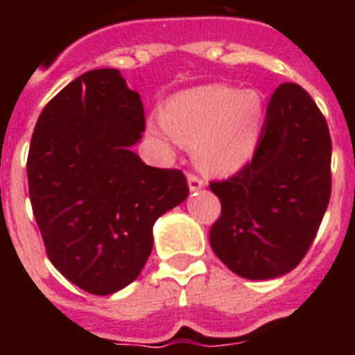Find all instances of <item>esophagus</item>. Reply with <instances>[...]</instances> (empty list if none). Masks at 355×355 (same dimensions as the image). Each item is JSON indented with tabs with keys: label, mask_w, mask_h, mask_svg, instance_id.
<instances>
[{
	"label": "esophagus",
	"mask_w": 355,
	"mask_h": 355,
	"mask_svg": "<svg viewBox=\"0 0 355 355\" xmlns=\"http://www.w3.org/2000/svg\"><path fill=\"white\" fill-rule=\"evenodd\" d=\"M188 187H190L192 192H197V190H200V188L205 187V180L199 178L197 174H193V172H190V174H188Z\"/></svg>",
	"instance_id": "esophagus-1"
}]
</instances>
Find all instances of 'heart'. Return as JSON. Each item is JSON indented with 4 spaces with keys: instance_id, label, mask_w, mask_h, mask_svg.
<instances>
[{
    "instance_id": "obj_1",
    "label": "heart",
    "mask_w": 355,
    "mask_h": 355,
    "mask_svg": "<svg viewBox=\"0 0 355 355\" xmlns=\"http://www.w3.org/2000/svg\"><path fill=\"white\" fill-rule=\"evenodd\" d=\"M261 119L258 92L209 85L174 97L163 108V121L149 122V131L165 144L196 141L193 155L200 167L225 174L252 156Z\"/></svg>"
}]
</instances>
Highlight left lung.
I'll list each match as a JSON object with an SVG mask.
<instances>
[{
  "instance_id": "left-lung-1",
  "label": "left lung",
  "mask_w": 355,
  "mask_h": 355,
  "mask_svg": "<svg viewBox=\"0 0 355 355\" xmlns=\"http://www.w3.org/2000/svg\"><path fill=\"white\" fill-rule=\"evenodd\" d=\"M331 155L327 121L313 97L297 83L279 85L252 159L209 183L222 205L209 245L229 270L259 281L302 261L331 199Z\"/></svg>"
}]
</instances>
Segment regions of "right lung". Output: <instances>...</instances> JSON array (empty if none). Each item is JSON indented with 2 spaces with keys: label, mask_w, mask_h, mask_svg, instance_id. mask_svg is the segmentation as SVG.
<instances>
[{
  "label": "right lung",
  "mask_w": 355,
  "mask_h": 355,
  "mask_svg": "<svg viewBox=\"0 0 355 355\" xmlns=\"http://www.w3.org/2000/svg\"><path fill=\"white\" fill-rule=\"evenodd\" d=\"M146 114L117 69L76 78L44 106L28 150L31 209L49 261L72 284L110 295L139 277L153 225L188 196L178 168L131 150Z\"/></svg>",
  "instance_id": "obj_1"
}]
</instances>
